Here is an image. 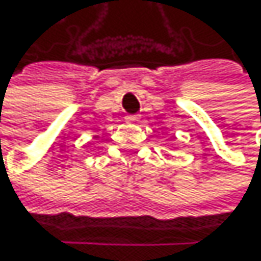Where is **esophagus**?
Masks as SVG:
<instances>
[{"label":"esophagus","instance_id":"34e87169","mask_svg":"<svg viewBox=\"0 0 261 261\" xmlns=\"http://www.w3.org/2000/svg\"><path fill=\"white\" fill-rule=\"evenodd\" d=\"M125 119H126V122H129V123H136V122H139V116H126Z\"/></svg>","mask_w":261,"mask_h":261}]
</instances>
